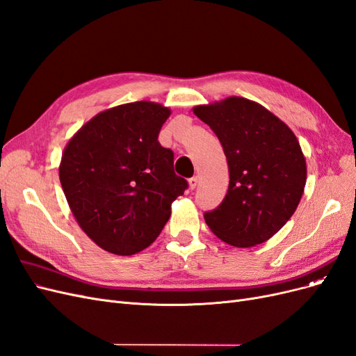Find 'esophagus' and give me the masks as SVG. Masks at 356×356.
<instances>
[{"label":"esophagus","mask_w":356,"mask_h":356,"mask_svg":"<svg viewBox=\"0 0 356 356\" xmlns=\"http://www.w3.org/2000/svg\"><path fill=\"white\" fill-rule=\"evenodd\" d=\"M197 186H198V177L193 176V177L189 179V188H191V189H195Z\"/></svg>","instance_id":"1"}]
</instances>
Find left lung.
Returning <instances> with one entry per match:
<instances>
[{
    "label": "left lung",
    "mask_w": 356,
    "mask_h": 356,
    "mask_svg": "<svg viewBox=\"0 0 356 356\" xmlns=\"http://www.w3.org/2000/svg\"><path fill=\"white\" fill-rule=\"evenodd\" d=\"M219 137L229 167L222 204L204 214L226 244L265 243L290 220L306 185V159L289 125L259 103L227 97L193 108Z\"/></svg>",
    "instance_id": "left-lung-1"
}]
</instances>
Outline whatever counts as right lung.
<instances>
[{
    "label": "right lung",
    "instance_id": "add662e5",
    "mask_svg": "<svg viewBox=\"0 0 356 356\" xmlns=\"http://www.w3.org/2000/svg\"><path fill=\"white\" fill-rule=\"evenodd\" d=\"M171 111L133 102L97 113L67 142L59 165L65 197L79 227L118 256L151 245L188 181L158 134Z\"/></svg>",
    "mask_w": 356,
    "mask_h": 356
}]
</instances>
